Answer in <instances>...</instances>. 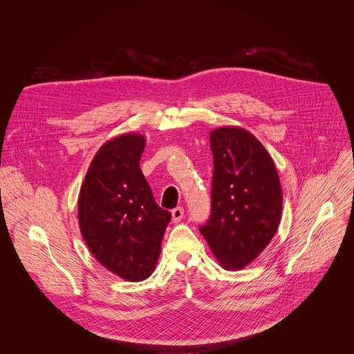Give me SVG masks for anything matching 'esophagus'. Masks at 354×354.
I'll return each mask as SVG.
<instances>
[{
	"instance_id": "obj_1",
	"label": "esophagus",
	"mask_w": 354,
	"mask_h": 354,
	"mask_svg": "<svg viewBox=\"0 0 354 354\" xmlns=\"http://www.w3.org/2000/svg\"><path fill=\"white\" fill-rule=\"evenodd\" d=\"M183 214H185V210L183 207H176L172 210V221L176 224L179 223L182 218H183Z\"/></svg>"
}]
</instances>
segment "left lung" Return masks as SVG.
I'll return each mask as SVG.
<instances>
[{
	"instance_id": "left-lung-1",
	"label": "left lung",
	"mask_w": 354,
	"mask_h": 354,
	"mask_svg": "<svg viewBox=\"0 0 354 354\" xmlns=\"http://www.w3.org/2000/svg\"><path fill=\"white\" fill-rule=\"evenodd\" d=\"M212 214L198 230L227 270L255 261L274 236L283 207L280 179L262 142L241 127L210 133Z\"/></svg>"
}]
</instances>
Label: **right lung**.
Segmentation results:
<instances>
[{
  "label": "right lung",
  "mask_w": 354,
  "mask_h": 354,
  "mask_svg": "<svg viewBox=\"0 0 354 354\" xmlns=\"http://www.w3.org/2000/svg\"><path fill=\"white\" fill-rule=\"evenodd\" d=\"M141 134L118 136L99 148L78 196L82 238L96 261L129 281L154 272L171 213L154 200L140 169Z\"/></svg>",
  "instance_id": "1"
}]
</instances>
